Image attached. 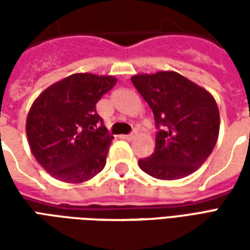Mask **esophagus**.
Returning <instances> with one entry per match:
<instances>
[{"label": "esophagus", "mask_w": 250, "mask_h": 250, "mask_svg": "<svg viewBox=\"0 0 250 250\" xmlns=\"http://www.w3.org/2000/svg\"><path fill=\"white\" fill-rule=\"evenodd\" d=\"M135 136H136V134L134 132V134H130V135H122V139H125V141H132Z\"/></svg>", "instance_id": "34e87169"}]
</instances>
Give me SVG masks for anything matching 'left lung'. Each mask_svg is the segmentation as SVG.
<instances>
[{"instance_id":"left-lung-1","label":"left lung","mask_w":250,"mask_h":250,"mask_svg":"<svg viewBox=\"0 0 250 250\" xmlns=\"http://www.w3.org/2000/svg\"><path fill=\"white\" fill-rule=\"evenodd\" d=\"M152 109L155 150L139 167L157 179L174 181L193 174L208 159L220 134V111L213 95L174 71L131 77Z\"/></svg>"}]
</instances>
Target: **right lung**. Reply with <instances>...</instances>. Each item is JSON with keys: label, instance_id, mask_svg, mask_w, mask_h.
<instances>
[{"label": "right lung", "instance_id": "add662e5", "mask_svg": "<svg viewBox=\"0 0 250 250\" xmlns=\"http://www.w3.org/2000/svg\"><path fill=\"white\" fill-rule=\"evenodd\" d=\"M118 82L111 75L73 73L45 88L26 116L30 151L41 167L65 184H82L105 166L114 136L96 103Z\"/></svg>", "mask_w": 250, "mask_h": 250}]
</instances>
